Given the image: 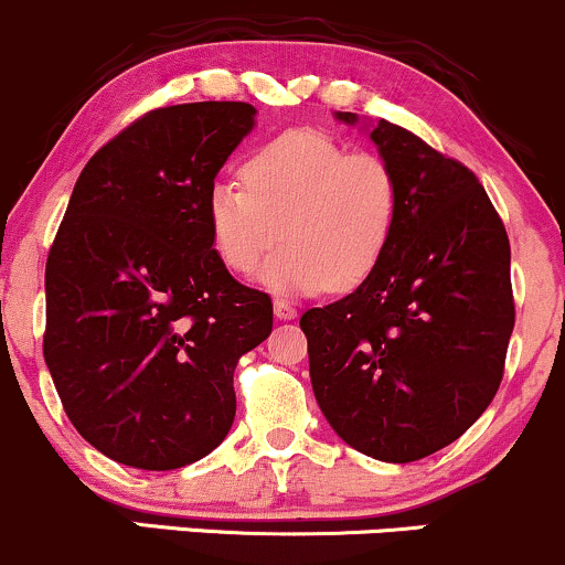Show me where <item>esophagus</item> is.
Instances as JSON below:
<instances>
[{"mask_svg":"<svg viewBox=\"0 0 565 565\" xmlns=\"http://www.w3.org/2000/svg\"><path fill=\"white\" fill-rule=\"evenodd\" d=\"M274 313H276V319H281V321L297 319V308L287 300H276L274 302Z\"/></svg>","mask_w":565,"mask_h":565,"instance_id":"obj_1","label":"esophagus"}]
</instances>
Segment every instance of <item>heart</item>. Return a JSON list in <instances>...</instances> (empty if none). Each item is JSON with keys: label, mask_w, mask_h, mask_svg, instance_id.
Instances as JSON below:
<instances>
[{"label": "heart", "mask_w": 565, "mask_h": 565, "mask_svg": "<svg viewBox=\"0 0 565 565\" xmlns=\"http://www.w3.org/2000/svg\"><path fill=\"white\" fill-rule=\"evenodd\" d=\"M215 180L206 225L217 257L249 274L281 236L260 281L278 295L353 289L377 270L401 215V185L377 153L353 151L321 129H287Z\"/></svg>", "instance_id": "heart-1"}]
</instances>
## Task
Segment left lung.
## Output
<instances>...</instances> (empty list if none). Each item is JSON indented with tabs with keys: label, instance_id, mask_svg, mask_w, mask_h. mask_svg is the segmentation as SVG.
Segmentation results:
<instances>
[{
	"label": "left lung",
	"instance_id": "8db88e82",
	"mask_svg": "<svg viewBox=\"0 0 565 565\" xmlns=\"http://www.w3.org/2000/svg\"><path fill=\"white\" fill-rule=\"evenodd\" d=\"M364 127L398 178V225L377 270L300 327L332 430L404 465L454 444L494 401L515 327L510 242L468 167L385 119Z\"/></svg>",
	"mask_w": 565,
	"mask_h": 565
}]
</instances>
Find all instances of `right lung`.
Wrapping results in <instances>:
<instances>
[{"mask_svg": "<svg viewBox=\"0 0 565 565\" xmlns=\"http://www.w3.org/2000/svg\"><path fill=\"white\" fill-rule=\"evenodd\" d=\"M249 103L157 108L87 161L44 270V364L71 425L114 462L174 470L236 417L233 369L274 305L212 246L206 191L255 129Z\"/></svg>", "mask_w": 565, "mask_h": 565, "instance_id": "right-lung-1", "label": "right lung"}]
</instances>
